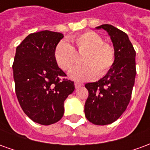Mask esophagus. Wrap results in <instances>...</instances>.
Returning a JSON list of instances; mask_svg holds the SVG:
<instances>
[{"label":"esophagus","mask_w":150,"mask_h":150,"mask_svg":"<svg viewBox=\"0 0 150 150\" xmlns=\"http://www.w3.org/2000/svg\"><path fill=\"white\" fill-rule=\"evenodd\" d=\"M74 86H75V88L77 89V88H79L80 86H82V84L79 83V82H75V83H74Z\"/></svg>","instance_id":"34e87169"}]
</instances>
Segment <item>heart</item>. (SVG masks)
Here are the masks:
<instances>
[{
  "label": "heart",
  "instance_id": "heart-1",
  "mask_svg": "<svg viewBox=\"0 0 150 150\" xmlns=\"http://www.w3.org/2000/svg\"><path fill=\"white\" fill-rule=\"evenodd\" d=\"M72 43L78 53H83V64L73 67L69 71L73 80L83 81L103 77L115 62V52L113 47L105 43L103 39L94 31H86L71 37ZM55 59L58 66L69 70L77 60V53L73 47L66 41H61L55 49Z\"/></svg>",
  "mask_w": 150,
  "mask_h": 150
}]
</instances>
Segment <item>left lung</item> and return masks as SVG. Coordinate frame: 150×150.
I'll return each mask as SVG.
<instances>
[{
	"instance_id": "left-lung-1",
	"label": "left lung",
	"mask_w": 150,
	"mask_h": 150,
	"mask_svg": "<svg viewBox=\"0 0 150 150\" xmlns=\"http://www.w3.org/2000/svg\"><path fill=\"white\" fill-rule=\"evenodd\" d=\"M96 29L107 31L113 43L115 57L112 67L103 78L86 84L89 96L84 111L92 124L107 125L117 120L130 102L137 74L136 52L124 31L109 24Z\"/></svg>"
}]
</instances>
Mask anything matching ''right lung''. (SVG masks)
<instances>
[{"label": "right lung", "instance_id": "add662e5", "mask_svg": "<svg viewBox=\"0 0 150 150\" xmlns=\"http://www.w3.org/2000/svg\"><path fill=\"white\" fill-rule=\"evenodd\" d=\"M64 35L43 30L33 33L17 47L13 64L15 92L28 117L42 125L63 117L64 103L75 89L58 67L55 49Z\"/></svg>", "mask_w": 150, "mask_h": 150}]
</instances>
